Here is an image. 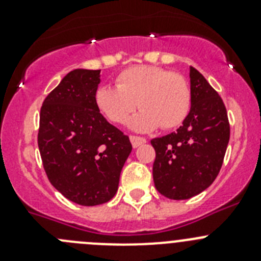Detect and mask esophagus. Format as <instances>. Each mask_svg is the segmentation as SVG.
I'll list each match as a JSON object with an SVG mask.
<instances>
[{
  "mask_svg": "<svg viewBox=\"0 0 261 261\" xmlns=\"http://www.w3.org/2000/svg\"><path fill=\"white\" fill-rule=\"evenodd\" d=\"M130 142H132V146L135 147H138L141 146V145H144L145 142H146V140H145L144 137H140V136H130Z\"/></svg>",
  "mask_w": 261,
  "mask_h": 261,
  "instance_id": "obj_1",
  "label": "esophagus"
}]
</instances>
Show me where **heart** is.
<instances>
[{
    "mask_svg": "<svg viewBox=\"0 0 261 261\" xmlns=\"http://www.w3.org/2000/svg\"><path fill=\"white\" fill-rule=\"evenodd\" d=\"M99 111L115 124H123L138 107L142 108L129 121L138 132L180 125L191 108V89L186 78L159 66L138 65L123 70L116 87L103 86L96 91Z\"/></svg>",
    "mask_w": 261,
    "mask_h": 261,
    "instance_id": "b5f03b06",
    "label": "heart"
}]
</instances>
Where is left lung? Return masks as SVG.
Instances as JSON below:
<instances>
[{
    "label": "left lung",
    "instance_id": "8db88e82",
    "mask_svg": "<svg viewBox=\"0 0 261 261\" xmlns=\"http://www.w3.org/2000/svg\"><path fill=\"white\" fill-rule=\"evenodd\" d=\"M191 110L176 132L153 138V179L161 195L187 200L214 181L230 138L222 99L199 70L191 66Z\"/></svg>",
    "mask_w": 261,
    "mask_h": 261
}]
</instances>
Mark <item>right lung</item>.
I'll use <instances>...</instances> for the list:
<instances>
[{"label": "right lung", "mask_w": 261, "mask_h": 261, "mask_svg": "<svg viewBox=\"0 0 261 261\" xmlns=\"http://www.w3.org/2000/svg\"><path fill=\"white\" fill-rule=\"evenodd\" d=\"M100 70L75 69L40 110L38 145L45 174L61 195L84 206L110 201L132 151L128 136L105 119L95 102Z\"/></svg>", "instance_id": "obj_1"}]
</instances>
